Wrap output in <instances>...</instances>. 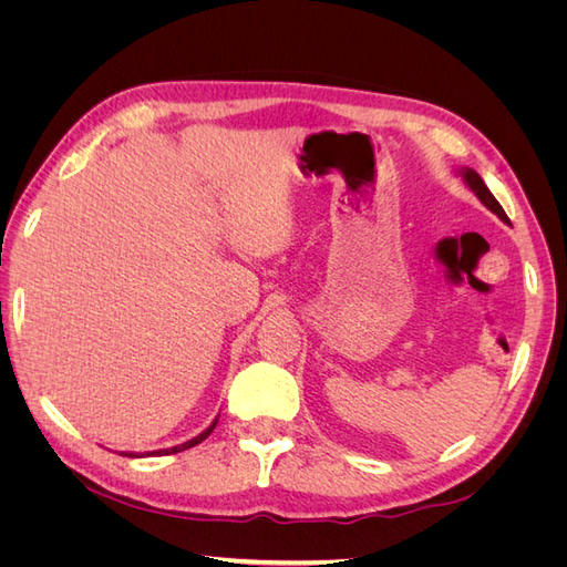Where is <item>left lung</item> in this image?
I'll return each instance as SVG.
<instances>
[{
    "instance_id": "1",
    "label": "left lung",
    "mask_w": 567,
    "mask_h": 567,
    "mask_svg": "<svg viewBox=\"0 0 567 567\" xmlns=\"http://www.w3.org/2000/svg\"><path fill=\"white\" fill-rule=\"evenodd\" d=\"M456 175L466 182V186L471 188V192L477 196V200L485 205L487 210H492L496 217H499L504 225H511V219L506 217V213H504V208L499 205V200H496L494 196H492V192L487 188V184L483 182V177H480L473 167H456Z\"/></svg>"
}]
</instances>
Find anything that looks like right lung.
I'll use <instances>...</instances> for the list:
<instances>
[{
	"instance_id": "right-lung-1",
	"label": "right lung",
	"mask_w": 567,
	"mask_h": 567,
	"mask_svg": "<svg viewBox=\"0 0 567 567\" xmlns=\"http://www.w3.org/2000/svg\"><path fill=\"white\" fill-rule=\"evenodd\" d=\"M219 419V416H217ZM217 419L205 427L203 433H198L196 437H192V440H186V442H182V444H175V447H167V450H156V452H146V454H134V452H120L123 456H153V454H158V456H165V454H177V452H184V450H192V447H196L198 442H203L205 437H208L213 431H215V425H217Z\"/></svg>"
}]
</instances>
